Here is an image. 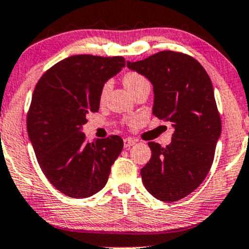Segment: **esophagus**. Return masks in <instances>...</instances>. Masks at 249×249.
<instances>
[{
    "mask_svg": "<svg viewBox=\"0 0 249 249\" xmlns=\"http://www.w3.org/2000/svg\"><path fill=\"white\" fill-rule=\"evenodd\" d=\"M134 143H135V140H133V139H130V138L124 139V148H129V147H132L133 145H134Z\"/></svg>",
    "mask_w": 249,
    "mask_h": 249,
    "instance_id": "esophagus-1",
    "label": "esophagus"
}]
</instances>
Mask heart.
<instances>
[{
  "label": "heart",
  "mask_w": 249,
  "mask_h": 249,
  "mask_svg": "<svg viewBox=\"0 0 249 249\" xmlns=\"http://www.w3.org/2000/svg\"><path fill=\"white\" fill-rule=\"evenodd\" d=\"M146 82H147V79L145 78V77L141 76V74H139V73H135V72H129V73H127L124 77V87L127 88L128 91L129 92L134 91L136 88L140 87L141 84H143V83H146ZM109 89H110V83H107V84L103 87L102 92H101V96L104 97V96L107 95V92L109 91Z\"/></svg>",
  "instance_id": "b5f03b06"
}]
</instances>
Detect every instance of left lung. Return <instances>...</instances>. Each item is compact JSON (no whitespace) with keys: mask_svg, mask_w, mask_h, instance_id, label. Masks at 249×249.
I'll return each instance as SVG.
<instances>
[{"mask_svg":"<svg viewBox=\"0 0 249 249\" xmlns=\"http://www.w3.org/2000/svg\"><path fill=\"white\" fill-rule=\"evenodd\" d=\"M128 69L153 85V115L175 128L166 147L148 142L152 157L141 168L149 194L176 202L195 191L209 172L221 136V119L210 77L188 54L162 51L130 63Z\"/></svg>","mask_w":249,"mask_h":249,"instance_id":"obj_1","label":"left lung"}]
</instances>
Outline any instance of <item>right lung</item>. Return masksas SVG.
<instances>
[{
    "label": "right lung",
    "instance_id": "add662e5",
    "mask_svg": "<svg viewBox=\"0 0 249 249\" xmlns=\"http://www.w3.org/2000/svg\"><path fill=\"white\" fill-rule=\"evenodd\" d=\"M124 66L122 57L77 54L39 79L27 115V132L42 172L61 194L88 198L106 186L124 148L120 136L85 141L87 114L100 109L107 82Z\"/></svg>",
    "mask_w": 249,
    "mask_h": 249
}]
</instances>
